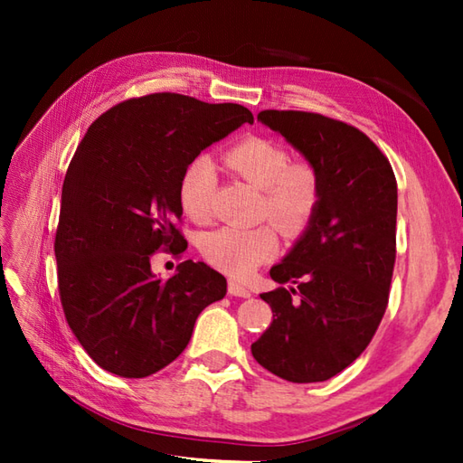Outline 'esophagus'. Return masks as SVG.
<instances>
[{
  "label": "esophagus",
  "mask_w": 463,
  "mask_h": 463,
  "mask_svg": "<svg viewBox=\"0 0 463 463\" xmlns=\"http://www.w3.org/2000/svg\"><path fill=\"white\" fill-rule=\"evenodd\" d=\"M229 294L231 297H241V298H250V290L244 287V284L237 282V280H231L229 282Z\"/></svg>",
  "instance_id": "esophagus-1"
}]
</instances>
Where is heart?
<instances>
[{
    "label": "heart",
    "mask_w": 463,
    "mask_h": 463,
    "mask_svg": "<svg viewBox=\"0 0 463 463\" xmlns=\"http://www.w3.org/2000/svg\"><path fill=\"white\" fill-rule=\"evenodd\" d=\"M224 161L244 181L262 191L260 219H270L280 231L297 234L307 229L322 196V179L310 161H290V151L269 137H247L224 153ZM219 176L211 159L196 156L179 183V199L196 224L213 219ZM279 237L270 224L252 229H224L206 234L201 252L206 262L234 279H247L274 257Z\"/></svg>",
    "instance_id": "heart-1"
}]
</instances>
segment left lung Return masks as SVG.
I'll list each match as a JSON object with an SVG mask.
<instances>
[{"label":"left lung","mask_w":463,"mask_h":463,"mask_svg":"<svg viewBox=\"0 0 463 463\" xmlns=\"http://www.w3.org/2000/svg\"><path fill=\"white\" fill-rule=\"evenodd\" d=\"M259 119L317 166L322 196L308 229L260 294L272 322L252 356L294 383L336 376L366 350L390 298L396 262L398 184L388 156L368 135L308 111L259 113Z\"/></svg>","instance_id":"obj_1"}]
</instances>
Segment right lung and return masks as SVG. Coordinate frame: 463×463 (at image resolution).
I'll return each mask as SVG.
<instances>
[{
  "label": "right lung",
  "instance_id": "add662e5",
  "mask_svg": "<svg viewBox=\"0 0 463 463\" xmlns=\"http://www.w3.org/2000/svg\"><path fill=\"white\" fill-rule=\"evenodd\" d=\"M252 121L237 103L151 93L90 125L63 181L55 259L65 320L97 366L151 376L186 348L199 314L224 298L226 279L204 262L184 260L163 280L151 259L186 249L176 226L186 166Z\"/></svg>",
  "mask_w": 463,
  "mask_h": 463
}]
</instances>
